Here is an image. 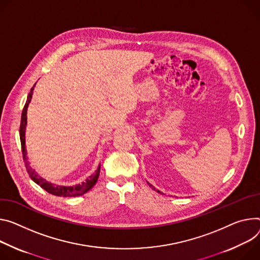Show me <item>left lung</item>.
<instances>
[{
  "label": "left lung",
  "instance_id": "obj_1",
  "mask_svg": "<svg viewBox=\"0 0 260 260\" xmlns=\"http://www.w3.org/2000/svg\"><path fill=\"white\" fill-rule=\"evenodd\" d=\"M147 183H148V182H147ZM148 184H149V186H152V185H151V184H150V183H148ZM152 188H154V187H153V186H152ZM154 190H155V188H154ZM155 191H157V192H158V193H159V191H158V190H155Z\"/></svg>",
  "mask_w": 260,
  "mask_h": 260
}]
</instances>
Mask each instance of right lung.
Wrapping results in <instances>:
<instances>
[{"label": "right lung", "mask_w": 260, "mask_h": 260, "mask_svg": "<svg viewBox=\"0 0 260 260\" xmlns=\"http://www.w3.org/2000/svg\"><path fill=\"white\" fill-rule=\"evenodd\" d=\"M35 85L33 86V88L31 89L26 105L22 109V113H21V119H20V125H19V138H20V144H21V152H22V158L23 161L26 164V169L27 172L29 173V176L31 177V179L36 182L38 185H40L43 190H45L48 193L55 195V196H60V197H74V196H81L83 194H85L86 192H88L89 190L94 186V184L96 183L99 176H100V172H101V167H99V169L96 170V172L92 174L85 182H82L81 184L78 185H74V186H60V185H55L52 183H49L48 181H45L44 179H42L41 177H39L35 171L28 166V157H27V150H26V140H25V131H26V125H27V109L28 106L31 102L32 99V94H33V90H34Z\"/></svg>", "instance_id": "1"}]
</instances>
